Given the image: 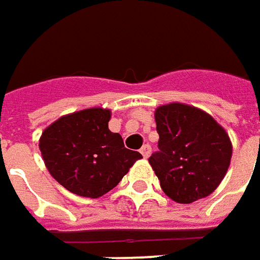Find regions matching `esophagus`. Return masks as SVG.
Segmentation results:
<instances>
[{"label": "esophagus", "instance_id": "1", "mask_svg": "<svg viewBox=\"0 0 260 260\" xmlns=\"http://www.w3.org/2000/svg\"><path fill=\"white\" fill-rule=\"evenodd\" d=\"M150 151H151V147L149 146V144H144L142 147V150H140V153L143 154V157H149L150 156Z\"/></svg>", "mask_w": 260, "mask_h": 260}]
</instances>
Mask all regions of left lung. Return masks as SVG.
<instances>
[{"label": "left lung", "instance_id": "1", "mask_svg": "<svg viewBox=\"0 0 260 260\" xmlns=\"http://www.w3.org/2000/svg\"><path fill=\"white\" fill-rule=\"evenodd\" d=\"M158 150L149 163L160 186L177 203L206 198L220 184L232 157V143L223 127L205 111L180 103L154 113Z\"/></svg>", "mask_w": 260, "mask_h": 260}]
</instances>
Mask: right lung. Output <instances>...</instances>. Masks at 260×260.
<instances>
[{
  "label": "right lung",
  "instance_id": "obj_1",
  "mask_svg": "<svg viewBox=\"0 0 260 260\" xmlns=\"http://www.w3.org/2000/svg\"><path fill=\"white\" fill-rule=\"evenodd\" d=\"M110 110L87 109L58 118L43 132L40 150L50 175L84 198H100L114 189L142 158L109 130Z\"/></svg>",
  "mask_w": 260,
  "mask_h": 260
}]
</instances>
